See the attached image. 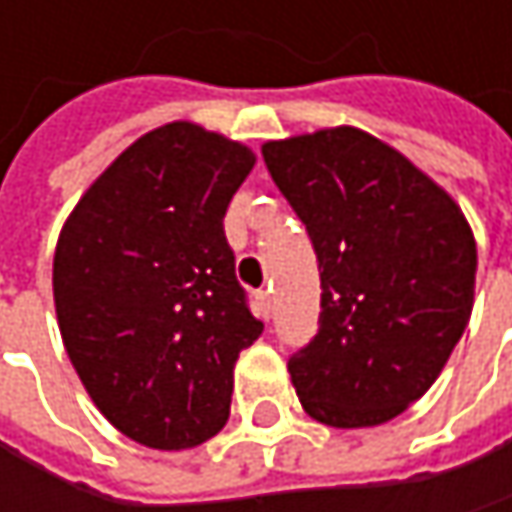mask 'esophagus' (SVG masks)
Returning a JSON list of instances; mask_svg holds the SVG:
<instances>
[{"label": "esophagus", "mask_w": 512, "mask_h": 512, "mask_svg": "<svg viewBox=\"0 0 512 512\" xmlns=\"http://www.w3.org/2000/svg\"><path fill=\"white\" fill-rule=\"evenodd\" d=\"M257 305H260V311L269 317V314H272V290H257Z\"/></svg>", "instance_id": "1"}]
</instances>
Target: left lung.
I'll return each mask as SVG.
<instances>
[{"instance_id":"left-lung-1","label":"left lung","mask_w":512,"mask_h":512,"mask_svg":"<svg viewBox=\"0 0 512 512\" xmlns=\"http://www.w3.org/2000/svg\"><path fill=\"white\" fill-rule=\"evenodd\" d=\"M263 162L320 266V329L287 361L326 427H376L442 373L474 305L477 246L457 201L356 127L266 142Z\"/></svg>"}]
</instances>
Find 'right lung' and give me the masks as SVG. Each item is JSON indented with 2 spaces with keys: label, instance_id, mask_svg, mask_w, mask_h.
Here are the masks:
<instances>
[{
  "label": "right lung",
  "instance_id": "add662e5",
  "mask_svg": "<svg viewBox=\"0 0 512 512\" xmlns=\"http://www.w3.org/2000/svg\"><path fill=\"white\" fill-rule=\"evenodd\" d=\"M255 154L174 121L118 156L67 216L52 296L64 350L94 406L139 445L183 451L231 412L252 317L225 210Z\"/></svg>",
  "mask_w": 512,
  "mask_h": 512
}]
</instances>
